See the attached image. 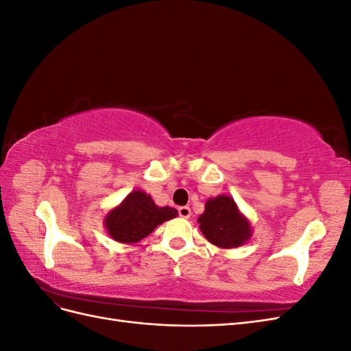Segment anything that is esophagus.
<instances>
[{"mask_svg":"<svg viewBox=\"0 0 351 351\" xmlns=\"http://www.w3.org/2000/svg\"><path fill=\"white\" fill-rule=\"evenodd\" d=\"M178 215L182 218H190V215H192V210H190L189 206H180L178 208Z\"/></svg>","mask_w":351,"mask_h":351,"instance_id":"34e87169","label":"esophagus"}]
</instances>
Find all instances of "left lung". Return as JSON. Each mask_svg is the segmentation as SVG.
Masks as SVG:
<instances>
[{
	"mask_svg": "<svg viewBox=\"0 0 351 351\" xmlns=\"http://www.w3.org/2000/svg\"><path fill=\"white\" fill-rule=\"evenodd\" d=\"M197 222L205 239L221 249L240 247L253 234L249 218L241 214L234 199L228 195L209 197Z\"/></svg>",
	"mask_w": 351,
	"mask_h": 351,
	"instance_id": "left-lung-1",
	"label": "left lung"
}]
</instances>
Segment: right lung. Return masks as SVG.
Wrapping results in <instances>:
<instances>
[{"label": "right lung", "mask_w": 351, "mask_h": 351, "mask_svg": "<svg viewBox=\"0 0 351 351\" xmlns=\"http://www.w3.org/2000/svg\"><path fill=\"white\" fill-rule=\"evenodd\" d=\"M178 215L171 206H158L151 195L143 190H133L120 205L110 209L104 218L108 236L124 244H134L161 226L162 222Z\"/></svg>", "instance_id": "add662e5"}]
</instances>
